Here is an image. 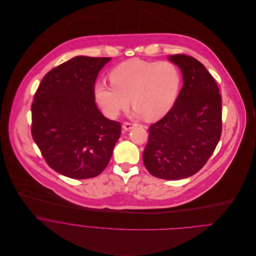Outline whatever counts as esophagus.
I'll use <instances>...</instances> for the list:
<instances>
[{"label": "esophagus", "instance_id": "obj_1", "mask_svg": "<svg viewBox=\"0 0 256 256\" xmlns=\"http://www.w3.org/2000/svg\"><path fill=\"white\" fill-rule=\"evenodd\" d=\"M134 126H136V124L135 123H131V122H124V124H123V130L124 131H128V130H130V129H132Z\"/></svg>", "mask_w": 256, "mask_h": 256}]
</instances>
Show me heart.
I'll return each mask as SVG.
<instances>
[{"label": "heart", "instance_id": "obj_1", "mask_svg": "<svg viewBox=\"0 0 256 256\" xmlns=\"http://www.w3.org/2000/svg\"><path fill=\"white\" fill-rule=\"evenodd\" d=\"M112 84L98 82L94 86L96 102L110 118L116 117L130 104L148 120L166 115L174 106L182 74L172 62L128 60L110 74Z\"/></svg>", "mask_w": 256, "mask_h": 256}]
</instances>
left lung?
Instances as JSON below:
<instances>
[{
  "label": "left lung",
  "instance_id": "1",
  "mask_svg": "<svg viewBox=\"0 0 256 256\" xmlns=\"http://www.w3.org/2000/svg\"><path fill=\"white\" fill-rule=\"evenodd\" d=\"M183 74V86L172 108L148 128L143 160L158 178L178 180L198 172L219 143L222 98L214 78L191 56L168 58Z\"/></svg>",
  "mask_w": 256,
  "mask_h": 256
}]
</instances>
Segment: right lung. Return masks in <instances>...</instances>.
I'll return each instance as SVG.
<instances>
[{"instance_id": "obj_1", "label": "right lung", "mask_w": 256, "mask_h": 256, "mask_svg": "<svg viewBox=\"0 0 256 256\" xmlns=\"http://www.w3.org/2000/svg\"><path fill=\"white\" fill-rule=\"evenodd\" d=\"M110 57L76 56L44 76L32 106V135L47 164L74 180L100 176L121 124L96 104L94 84Z\"/></svg>"}]
</instances>
